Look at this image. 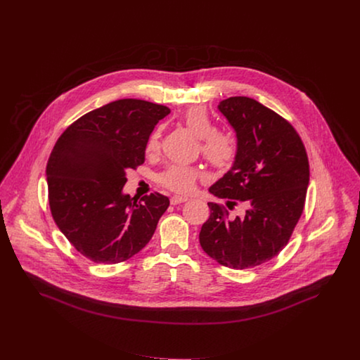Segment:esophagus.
Wrapping results in <instances>:
<instances>
[{
    "label": "esophagus",
    "instance_id": "esophagus-1",
    "mask_svg": "<svg viewBox=\"0 0 360 360\" xmlns=\"http://www.w3.org/2000/svg\"><path fill=\"white\" fill-rule=\"evenodd\" d=\"M188 200H189V197H186V195H172V197L169 198V202H171L172 205H176V204L185 202V201H188Z\"/></svg>",
    "mask_w": 360,
    "mask_h": 360
}]
</instances>
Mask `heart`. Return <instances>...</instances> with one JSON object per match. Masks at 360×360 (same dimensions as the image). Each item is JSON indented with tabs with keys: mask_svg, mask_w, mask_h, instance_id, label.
I'll return each instance as SVG.
<instances>
[{
	"mask_svg": "<svg viewBox=\"0 0 360 360\" xmlns=\"http://www.w3.org/2000/svg\"><path fill=\"white\" fill-rule=\"evenodd\" d=\"M181 121L200 139V152L212 167L227 169L233 166L239 153V139L231 130L214 129L207 107L191 106L182 114ZM159 149L160 133L159 130H153L146 143V153L152 156L158 153ZM200 178L201 172L197 167L175 163L159 172L156 181L169 191L188 193Z\"/></svg>",
	"mask_w": 360,
	"mask_h": 360,
	"instance_id": "1",
	"label": "heart"
}]
</instances>
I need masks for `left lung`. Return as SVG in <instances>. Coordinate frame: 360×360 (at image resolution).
Wrapping results in <instances>:
<instances>
[{"label":"left lung","mask_w":360,"mask_h":360,"mask_svg":"<svg viewBox=\"0 0 360 360\" xmlns=\"http://www.w3.org/2000/svg\"><path fill=\"white\" fill-rule=\"evenodd\" d=\"M219 110L239 139V153L231 169L210 191L239 203L242 217L226 205L208 202L210 219L200 231L204 252L233 269L258 266L290 242L303 213L310 179L304 144L285 118L248 96L223 101Z\"/></svg>","instance_id":"obj_1"}]
</instances>
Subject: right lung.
I'll list each match as a JSON object with an SVG mask.
<instances>
[{
    "mask_svg": "<svg viewBox=\"0 0 360 360\" xmlns=\"http://www.w3.org/2000/svg\"><path fill=\"white\" fill-rule=\"evenodd\" d=\"M169 107L120 99L76 120L58 137L46 175L51 216L72 246L96 264H118L146 248L169 200L122 194L127 169L146 160V143Z\"/></svg>",
    "mask_w": 360,
    "mask_h": 360,
    "instance_id": "add662e5",
    "label": "right lung"
}]
</instances>
